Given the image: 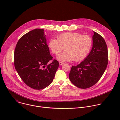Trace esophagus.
Segmentation results:
<instances>
[{
	"mask_svg": "<svg viewBox=\"0 0 120 120\" xmlns=\"http://www.w3.org/2000/svg\"><path fill=\"white\" fill-rule=\"evenodd\" d=\"M59 63L60 65H62V64H64V63H63V62H59Z\"/></svg>",
	"mask_w": 120,
	"mask_h": 120,
	"instance_id": "obj_1",
	"label": "esophagus"
}]
</instances>
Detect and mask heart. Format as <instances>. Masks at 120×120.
<instances>
[{
	"label": "heart",
	"mask_w": 120,
	"mask_h": 120,
	"mask_svg": "<svg viewBox=\"0 0 120 120\" xmlns=\"http://www.w3.org/2000/svg\"><path fill=\"white\" fill-rule=\"evenodd\" d=\"M57 39H50L48 46L55 55H58L64 47V52L57 57L62 62L83 60L89 54L93 45V40L90 36L77 33H62L57 36Z\"/></svg>",
	"instance_id": "b5f03b06"
}]
</instances>
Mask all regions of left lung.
<instances>
[{
  "instance_id": "1",
  "label": "left lung",
  "mask_w": 120,
  "mask_h": 120,
  "mask_svg": "<svg viewBox=\"0 0 120 120\" xmlns=\"http://www.w3.org/2000/svg\"><path fill=\"white\" fill-rule=\"evenodd\" d=\"M93 48L88 56L76 66H72L70 80L76 87L86 89L94 85L101 78L107 67L108 52L106 42L94 31Z\"/></svg>"
}]
</instances>
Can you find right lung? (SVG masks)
<instances>
[{
	"label": "right lung",
	"mask_w": 120,
	"mask_h": 120,
	"mask_svg": "<svg viewBox=\"0 0 120 120\" xmlns=\"http://www.w3.org/2000/svg\"><path fill=\"white\" fill-rule=\"evenodd\" d=\"M51 60L52 62L48 64ZM59 64L50 54L44 29L30 31L17 43L14 52L15 67L30 87L41 90L48 86L53 82Z\"/></svg>",
	"instance_id": "right-lung-1"
}]
</instances>
